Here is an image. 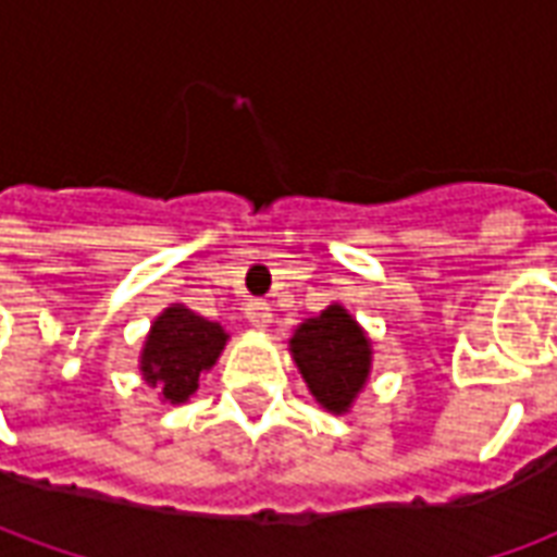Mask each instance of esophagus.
<instances>
[{"mask_svg":"<svg viewBox=\"0 0 557 557\" xmlns=\"http://www.w3.org/2000/svg\"><path fill=\"white\" fill-rule=\"evenodd\" d=\"M244 313H247V319H250V325L268 327V322H271V304L253 298V301H247Z\"/></svg>","mask_w":557,"mask_h":557,"instance_id":"esophagus-1","label":"esophagus"}]
</instances>
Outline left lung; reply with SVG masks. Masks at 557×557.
Here are the masks:
<instances>
[{
  "mask_svg": "<svg viewBox=\"0 0 557 557\" xmlns=\"http://www.w3.org/2000/svg\"><path fill=\"white\" fill-rule=\"evenodd\" d=\"M292 355L313 397L337 414L349 409L370 373V339L337 304L295 331Z\"/></svg>",
  "mask_w": 557,
  "mask_h": 557,
  "instance_id": "left-lung-1",
  "label": "left lung"
}]
</instances>
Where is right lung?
I'll return each mask as SVG.
<instances>
[{"label": "right lung", "instance_id": "obj_1", "mask_svg": "<svg viewBox=\"0 0 557 557\" xmlns=\"http://www.w3.org/2000/svg\"><path fill=\"white\" fill-rule=\"evenodd\" d=\"M223 346L226 334L218 322L175 304L151 325L143 349V375L163 399L184 403L199 387V375L214 367Z\"/></svg>", "mask_w": 557, "mask_h": 557}]
</instances>
